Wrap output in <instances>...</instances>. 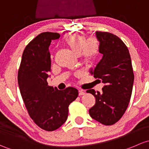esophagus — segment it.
Segmentation results:
<instances>
[{"label":"esophagus","instance_id":"1","mask_svg":"<svg viewBox=\"0 0 149 149\" xmlns=\"http://www.w3.org/2000/svg\"><path fill=\"white\" fill-rule=\"evenodd\" d=\"M85 94V91L83 90H79V95L81 96V95H83Z\"/></svg>","mask_w":149,"mask_h":149}]
</instances>
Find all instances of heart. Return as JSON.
Wrapping results in <instances>:
<instances>
[{
	"instance_id": "1",
	"label": "heart",
	"mask_w": 149,
	"mask_h": 149,
	"mask_svg": "<svg viewBox=\"0 0 149 149\" xmlns=\"http://www.w3.org/2000/svg\"><path fill=\"white\" fill-rule=\"evenodd\" d=\"M64 42L75 54H80L86 62L93 59L99 50V44L97 39L90 38L86 40V38L82 35H70L66 38Z\"/></svg>"
}]
</instances>
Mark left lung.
<instances>
[{"mask_svg": "<svg viewBox=\"0 0 149 149\" xmlns=\"http://www.w3.org/2000/svg\"><path fill=\"white\" fill-rule=\"evenodd\" d=\"M98 52L102 59L90 73L104 84L102 92L87 90L95 97L89 110L92 118L105 125L116 123L128 108L133 90L134 74L129 51L120 38L108 32L97 31Z\"/></svg>", "mask_w": 149, "mask_h": 149, "instance_id": "obj_1", "label": "left lung"}]
</instances>
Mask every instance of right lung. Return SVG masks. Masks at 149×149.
Here are the masks:
<instances>
[{
	"label": "right lung",
	"mask_w": 149,
	"mask_h": 149,
	"mask_svg": "<svg viewBox=\"0 0 149 149\" xmlns=\"http://www.w3.org/2000/svg\"><path fill=\"white\" fill-rule=\"evenodd\" d=\"M60 34L44 32L26 47L18 73L21 97L35 123L47 131L56 130L68 117V107L78 96V90L69 87L59 90L47 83L51 71L49 47Z\"/></svg>",
	"instance_id": "1"
}]
</instances>
